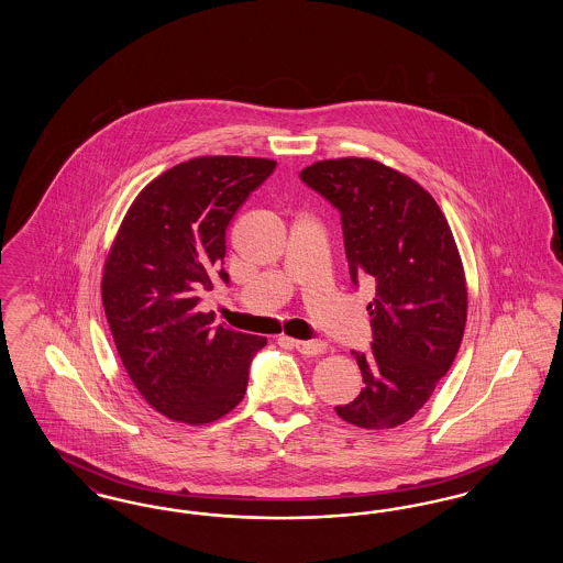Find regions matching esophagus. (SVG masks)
<instances>
[{
    "instance_id": "34e87169",
    "label": "esophagus",
    "mask_w": 563,
    "mask_h": 563,
    "mask_svg": "<svg viewBox=\"0 0 563 563\" xmlns=\"http://www.w3.org/2000/svg\"><path fill=\"white\" fill-rule=\"evenodd\" d=\"M294 346L306 356H319L327 350V344L321 340H297L294 342Z\"/></svg>"
}]
</instances>
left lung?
Returning <instances> with one entry per match:
<instances>
[{"label": "left lung", "mask_w": 563, "mask_h": 563, "mask_svg": "<svg viewBox=\"0 0 563 563\" xmlns=\"http://www.w3.org/2000/svg\"><path fill=\"white\" fill-rule=\"evenodd\" d=\"M342 214L350 278H374V342L352 350L363 388L338 405L361 429H395L450 372L466 324V280L448 219L413 179L365 158L314 162L299 173Z\"/></svg>", "instance_id": "obj_1"}]
</instances>
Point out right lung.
<instances>
[{"label":"right lung","instance_id":"obj_1","mask_svg":"<svg viewBox=\"0 0 563 563\" xmlns=\"http://www.w3.org/2000/svg\"><path fill=\"white\" fill-rule=\"evenodd\" d=\"M276 162L202 156L143 189L124 217L103 274V306L118 354L141 397L162 416L209 424L242 401L266 338L213 327L200 291L225 285V230Z\"/></svg>","mask_w":563,"mask_h":563}]
</instances>
